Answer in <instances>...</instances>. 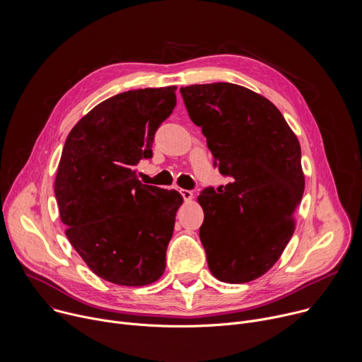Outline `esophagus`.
<instances>
[{
	"label": "esophagus",
	"mask_w": 362,
	"mask_h": 362,
	"mask_svg": "<svg viewBox=\"0 0 362 362\" xmlns=\"http://www.w3.org/2000/svg\"><path fill=\"white\" fill-rule=\"evenodd\" d=\"M179 192H180V194L183 196V199H185L186 202H187V200H190V199L193 197V193H192L190 190H186V189H180Z\"/></svg>",
	"instance_id": "esophagus-1"
}]
</instances>
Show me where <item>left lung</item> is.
Instances as JSON below:
<instances>
[{
    "instance_id": "obj_1",
    "label": "left lung",
    "mask_w": 362,
    "mask_h": 362,
    "mask_svg": "<svg viewBox=\"0 0 362 362\" xmlns=\"http://www.w3.org/2000/svg\"><path fill=\"white\" fill-rule=\"evenodd\" d=\"M180 93L215 166L232 177L219 193L197 197L209 269L222 282L253 281L276 264L295 230L305 187L299 141L272 103L246 87L194 84Z\"/></svg>"
}]
</instances>
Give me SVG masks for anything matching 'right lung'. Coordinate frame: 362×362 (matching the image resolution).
I'll return each mask as SVG.
<instances>
[{"label": "right lung", "instance_id": "add662e5", "mask_svg": "<svg viewBox=\"0 0 362 362\" xmlns=\"http://www.w3.org/2000/svg\"><path fill=\"white\" fill-rule=\"evenodd\" d=\"M176 86L101 101L71 129L54 193L66 235L87 267L122 286L156 282L183 197L143 185L136 165L153 156L154 133L176 106Z\"/></svg>", "mask_w": 362, "mask_h": 362}]
</instances>
